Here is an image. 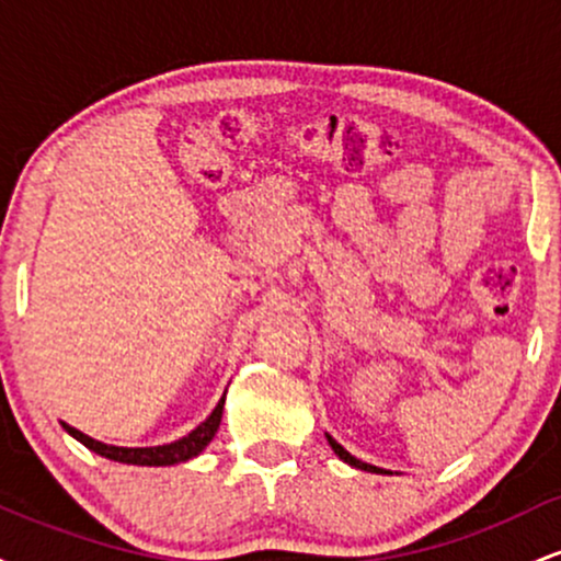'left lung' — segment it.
Wrapping results in <instances>:
<instances>
[{
	"mask_svg": "<svg viewBox=\"0 0 561 561\" xmlns=\"http://www.w3.org/2000/svg\"><path fill=\"white\" fill-rule=\"evenodd\" d=\"M327 440H330V446H332V450H334V454H337V456H340V459H343V461H345V465H351V467H356V469H364V472H377V474H382V472H385V469H379V467H375V465H366V461H362V459H356V456H351V454H347V450H345L343 446H340V443H337V440H334V437H330V435H327Z\"/></svg>",
	"mask_w": 561,
	"mask_h": 561,
	"instance_id": "8db88e82",
	"label": "left lung"
}]
</instances>
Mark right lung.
<instances>
[{"instance_id": "right-lung-1", "label": "right lung", "mask_w": 561, "mask_h": 561, "mask_svg": "<svg viewBox=\"0 0 561 561\" xmlns=\"http://www.w3.org/2000/svg\"><path fill=\"white\" fill-rule=\"evenodd\" d=\"M224 414V398L218 405L210 411V416L203 424H197L190 435L179 437V440L165 443V446H152V448H121V446H107V443L94 440V437L83 435L81 430L70 427V424L62 422V427L68 430L76 440L83 443L94 454L105 456V459L121 461V465H137V467H169V465H182V461L195 459V456L214 440L218 424H221Z\"/></svg>"}]
</instances>
